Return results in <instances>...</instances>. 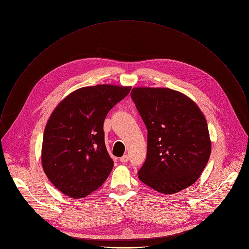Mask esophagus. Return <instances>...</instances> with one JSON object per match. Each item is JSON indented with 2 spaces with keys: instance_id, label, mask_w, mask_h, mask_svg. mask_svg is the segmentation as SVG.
Returning <instances> with one entry per match:
<instances>
[{
  "instance_id": "esophagus-1",
  "label": "esophagus",
  "mask_w": 249,
  "mask_h": 249,
  "mask_svg": "<svg viewBox=\"0 0 249 249\" xmlns=\"http://www.w3.org/2000/svg\"><path fill=\"white\" fill-rule=\"evenodd\" d=\"M128 160H129L128 155H124V156L120 159V161H121L122 163H126V162H128Z\"/></svg>"
}]
</instances>
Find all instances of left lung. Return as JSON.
<instances>
[{"mask_svg": "<svg viewBox=\"0 0 249 249\" xmlns=\"http://www.w3.org/2000/svg\"><path fill=\"white\" fill-rule=\"evenodd\" d=\"M130 97L147 128V156L137 173L139 179L164 194L193 184L211 154L202 112L170 88H133Z\"/></svg>", "mask_w": 249, "mask_h": 249, "instance_id": "1", "label": "left lung"}]
</instances>
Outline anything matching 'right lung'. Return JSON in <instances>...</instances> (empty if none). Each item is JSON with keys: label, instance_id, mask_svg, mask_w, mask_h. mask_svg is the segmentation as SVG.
Segmentation results:
<instances>
[{"label": "right lung", "instance_id": "right-lung-1", "mask_svg": "<svg viewBox=\"0 0 249 249\" xmlns=\"http://www.w3.org/2000/svg\"><path fill=\"white\" fill-rule=\"evenodd\" d=\"M131 87L96 85L75 90L50 117L42 144V165L60 191L82 198L100 187L114 161L105 145L104 121Z\"/></svg>", "mask_w": 249, "mask_h": 249}]
</instances>
